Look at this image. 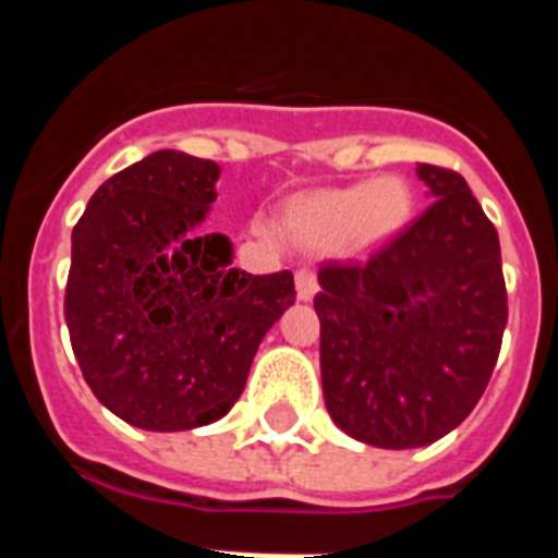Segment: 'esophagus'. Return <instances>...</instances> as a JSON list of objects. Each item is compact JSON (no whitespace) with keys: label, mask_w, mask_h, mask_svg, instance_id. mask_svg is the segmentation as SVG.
Segmentation results:
<instances>
[{"label":"esophagus","mask_w":558,"mask_h":558,"mask_svg":"<svg viewBox=\"0 0 558 558\" xmlns=\"http://www.w3.org/2000/svg\"><path fill=\"white\" fill-rule=\"evenodd\" d=\"M295 293L302 302H310L318 293V276L313 268H299L295 270Z\"/></svg>","instance_id":"1"}]
</instances>
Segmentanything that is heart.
<instances>
[{"label":"heart","instance_id":"b5f03b06","mask_svg":"<svg viewBox=\"0 0 558 558\" xmlns=\"http://www.w3.org/2000/svg\"><path fill=\"white\" fill-rule=\"evenodd\" d=\"M411 186L397 175H386L372 184L322 190L295 201L282 218L290 240L313 248L343 243L360 251L397 234L411 218Z\"/></svg>","mask_w":558,"mask_h":558}]
</instances>
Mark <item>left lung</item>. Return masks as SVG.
<instances>
[{"mask_svg": "<svg viewBox=\"0 0 558 558\" xmlns=\"http://www.w3.org/2000/svg\"><path fill=\"white\" fill-rule=\"evenodd\" d=\"M433 204L366 259L324 263V402L363 445L425 447L483 397L509 322L500 240L456 170L418 165Z\"/></svg>", "mask_w": 558, "mask_h": 558, "instance_id": "1", "label": "left lung"}]
</instances>
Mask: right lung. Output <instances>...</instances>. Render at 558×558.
I'll return each instance as SVG.
<instances>
[{"label": "right lung", "mask_w": 558, "mask_h": 558, "mask_svg": "<svg viewBox=\"0 0 558 558\" xmlns=\"http://www.w3.org/2000/svg\"><path fill=\"white\" fill-rule=\"evenodd\" d=\"M220 167L156 150L111 175L72 231L69 340L113 416L175 433L218 422L265 332L295 302L293 274L231 265L223 234H198Z\"/></svg>", "instance_id": "right-lung-1"}]
</instances>
